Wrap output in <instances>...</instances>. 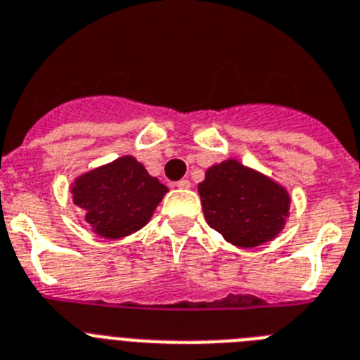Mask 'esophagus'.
<instances>
[{
  "mask_svg": "<svg viewBox=\"0 0 360 360\" xmlns=\"http://www.w3.org/2000/svg\"><path fill=\"white\" fill-rule=\"evenodd\" d=\"M177 188H190V181L188 179H181L176 183Z\"/></svg>",
  "mask_w": 360,
  "mask_h": 360,
  "instance_id": "1",
  "label": "esophagus"
}]
</instances>
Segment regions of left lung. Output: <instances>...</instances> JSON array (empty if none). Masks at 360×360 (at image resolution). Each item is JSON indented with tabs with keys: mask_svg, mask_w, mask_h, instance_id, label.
I'll use <instances>...</instances> for the list:
<instances>
[{
	"mask_svg": "<svg viewBox=\"0 0 360 360\" xmlns=\"http://www.w3.org/2000/svg\"><path fill=\"white\" fill-rule=\"evenodd\" d=\"M199 195L206 223L240 248L274 239L290 205L283 186L237 161H224L206 172Z\"/></svg>",
	"mask_w": 360,
	"mask_h": 360,
	"instance_id": "8db88e82",
	"label": "left lung"
}]
</instances>
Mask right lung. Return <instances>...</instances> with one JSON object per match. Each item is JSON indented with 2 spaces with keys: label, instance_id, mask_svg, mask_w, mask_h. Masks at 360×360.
Instances as JSON below:
<instances>
[{
  "label": "right lung",
  "instance_id": "obj_1",
  "mask_svg": "<svg viewBox=\"0 0 360 360\" xmlns=\"http://www.w3.org/2000/svg\"><path fill=\"white\" fill-rule=\"evenodd\" d=\"M167 192V186L130 155L89 172L72 186L85 221L106 239H120L145 226Z\"/></svg>",
  "mask_w": 360,
  "mask_h": 360
}]
</instances>
